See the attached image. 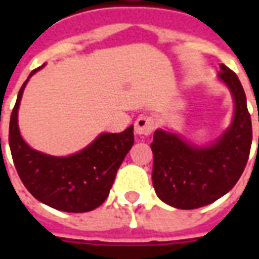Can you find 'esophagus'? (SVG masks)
Instances as JSON below:
<instances>
[{
	"mask_svg": "<svg viewBox=\"0 0 259 259\" xmlns=\"http://www.w3.org/2000/svg\"><path fill=\"white\" fill-rule=\"evenodd\" d=\"M154 127H155V122L152 116H148V115L139 116L135 123V132L139 136H150Z\"/></svg>",
	"mask_w": 259,
	"mask_h": 259,
	"instance_id": "esophagus-1",
	"label": "esophagus"
}]
</instances>
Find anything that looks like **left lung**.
<instances>
[{"instance_id":"1","label":"left lung","mask_w":259,"mask_h":259,"mask_svg":"<svg viewBox=\"0 0 259 259\" xmlns=\"http://www.w3.org/2000/svg\"><path fill=\"white\" fill-rule=\"evenodd\" d=\"M219 77L234 98L233 122L219 140L201 148L174 133H154L152 185L163 202L179 209L208 205L232 190L250 157L252 126L243 85L226 65Z\"/></svg>"}]
</instances>
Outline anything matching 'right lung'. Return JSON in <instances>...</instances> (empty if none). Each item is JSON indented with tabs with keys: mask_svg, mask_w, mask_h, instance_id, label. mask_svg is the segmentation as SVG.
<instances>
[{
	"mask_svg": "<svg viewBox=\"0 0 259 259\" xmlns=\"http://www.w3.org/2000/svg\"><path fill=\"white\" fill-rule=\"evenodd\" d=\"M27 80L20 87L9 122V147L22 183L34 198L59 211L96 209L107 200L119 166L133 146V126L122 133H102L70 157L36 151L22 139L18 126V109Z\"/></svg>",
	"mask_w": 259,
	"mask_h": 259,
	"instance_id": "right-lung-1",
	"label": "right lung"
}]
</instances>
